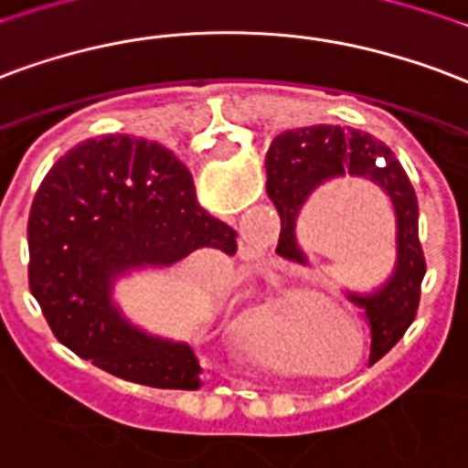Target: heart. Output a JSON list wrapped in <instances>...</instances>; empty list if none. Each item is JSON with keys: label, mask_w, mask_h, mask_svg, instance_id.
Wrapping results in <instances>:
<instances>
[{"label": "heart", "mask_w": 468, "mask_h": 468, "mask_svg": "<svg viewBox=\"0 0 468 468\" xmlns=\"http://www.w3.org/2000/svg\"><path fill=\"white\" fill-rule=\"evenodd\" d=\"M245 332H248V340L250 342H268L272 340L280 332V320L275 310H268V307H258L248 314V322H245Z\"/></svg>", "instance_id": "obj_1"}]
</instances>
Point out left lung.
<instances>
[{
	"mask_svg": "<svg viewBox=\"0 0 468 468\" xmlns=\"http://www.w3.org/2000/svg\"><path fill=\"white\" fill-rule=\"evenodd\" d=\"M268 196L280 213L278 252L304 262L297 245V218L314 190L335 178H367L387 193L397 223V262L387 282L372 292H347L365 310L372 332L369 365L401 340L417 317L421 280L427 272L419 243V206L407 173L389 146L369 133L342 126H310L285 131L270 144Z\"/></svg>",
	"mask_w": 468,
	"mask_h": 468,
	"instance_id": "8db88e82",
	"label": "left lung"
}]
</instances>
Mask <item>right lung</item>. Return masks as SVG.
Masks as SVG:
<instances>
[{
  "label": "right lung",
  "instance_id": "right-lung-1",
  "mask_svg": "<svg viewBox=\"0 0 468 468\" xmlns=\"http://www.w3.org/2000/svg\"><path fill=\"white\" fill-rule=\"evenodd\" d=\"M27 235L31 295L61 345L128 382L198 389L196 352L141 330L113 303L116 280L133 270L238 248L168 148L133 136L79 144L41 181Z\"/></svg>",
  "mask_w": 468,
  "mask_h": 468
}]
</instances>
